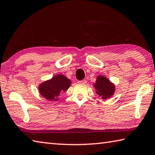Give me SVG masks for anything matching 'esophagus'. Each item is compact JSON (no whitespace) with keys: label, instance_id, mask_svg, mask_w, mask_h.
I'll return each mask as SVG.
<instances>
[{"label":"esophagus","instance_id":"obj_1","mask_svg":"<svg viewBox=\"0 0 155 155\" xmlns=\"http://www.w3.org/2000/svg\"><path fill=\"white\" fill-rule=\"evenodd\" d=\"M86 82H87V81H86L85 80H82V81H78V83L79 84H85Z\"/></svg>","mask_w":155,"mask_h":155}]
</instances>
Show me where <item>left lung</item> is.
<instances>
[{
  "instance_id": "obj_1",
  "label": "left lung",
  "mask_w": 155,
  "mask_h": 155,
  "mask_svg": "<svg viewBox=\"0 0 155 155\" xmlns=\"http://www.w3.org/2000/svg\"><path fill=\"white\" fill-rule=\"evenodd\" d=\"M93 86L95 88L96 94L102 97V99H109L114 95L115 90L114 83L103 75L97 76L96 81Z\"/></svg>"
}]
</instances>
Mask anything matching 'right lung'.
Wrapping results in <instances>:
<instances>
[{"mask_svg":"<svg viewBox=\"0 0 155 155\" xmlns=\"http://www.w3.org/2000/svg\"><path fill=\"white\" fill-rule=\"evenodd\" d=\"M71 81L63 74H56L39 85V92L49 101H58V97L71 85Z\"/></svg>","mask_w":155,"mask_h":155,"instance_id":"obj_1","label":"right lung"}]
</instances>
